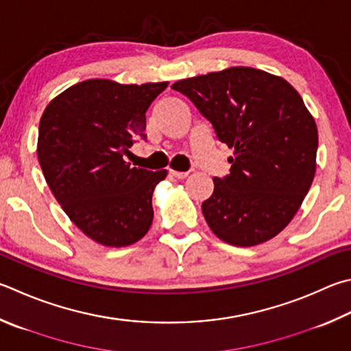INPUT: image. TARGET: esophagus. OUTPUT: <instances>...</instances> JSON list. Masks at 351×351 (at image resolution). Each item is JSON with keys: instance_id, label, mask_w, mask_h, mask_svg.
<instances>
[{"instance_id": "1", "label": "esophagus", "mask_w": 351, "mask_h": 351, "mask_svg": "<svg viewBox=\"0 0 351 351\" xmlns=\"http://www.w3.org/2000/svg\"><path fill=\"white\" fill-rule=\"evenodd\" d=\"M170 173L173 175L175 178H178V180H184V178H187L189 173L187 171H178V170H170Z\"/></svg>"}]
</instances>
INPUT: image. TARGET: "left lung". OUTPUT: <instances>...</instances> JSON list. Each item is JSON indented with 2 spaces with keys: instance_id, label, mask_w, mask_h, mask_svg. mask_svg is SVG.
Returning a JSON list of instances; mask_svg holds the SVG:
<instances>
[{
  "instance_id": "left-lung-1",
  "label": "left lung",
  "mask_w": 351,
  "mask_h": 351,
  "mask_svg": "<svg viewBox=\"0 0 351 351\" xmlns=\"http://www.w3.org/2000/svg\"><path fill=\"white\" fill-rule=\"evenodd\" d=\"M233 149L230 175L213 178L202 215L216 237L237 247L275 238L295 218L316 173L317 127L295 87L253 67L180 80L171 86Z\"/></svg>"
}]
</instances>
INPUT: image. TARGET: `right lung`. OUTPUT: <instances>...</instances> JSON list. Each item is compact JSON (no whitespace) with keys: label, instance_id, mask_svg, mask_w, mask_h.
Listing matches in <instances>:
<instances>
[{"label":"right lung","instance_id":"obj_1","mask_svg":"<svg viewBox=\"0 0 351 351\" xmlns=\"http://www.w3.org/2000/svg\"><path fill=\"white\" fill-rule=\"evenodd\" d=\"M167 86L86 80L43 113L36 155L47 186L70 221L101 245L135 244L154 221L152 195L167 170L132 167L123 155L145 139V112Z\"/></svg>","mask_w":351,"mask_h":351}]
</instances>
